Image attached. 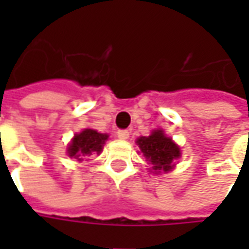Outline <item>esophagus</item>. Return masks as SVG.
<instances>
[{"label":"esophagus","mask_w":249,"mask_h":249,"mask_svg":"<svg viewBox=\"0 0 249 249\" xmlns=\"http://www.w3.org/2000/svg\"><path fill=\"white\" fill-rule=\"evenodd\" d=\"M117 137H119L120 140H128L129 139V132L126 129L117 130Z\"/></svg>","instance_id":"esophagus-1"}]
</instances>
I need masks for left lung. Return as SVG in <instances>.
Returning a JSON list of instances; mask_svg holds the SVG:
<instances>
[{
  "mask_svg": "<svg viewBox=\"0 0 249 249\" xmlns=\"http://www.w3.org/2000/svg\"><path fill=\"white\" fill-rule=\"evenodd\" d=\"M136 142L144 157L152 164L153 173L169 172L175 167L173 162L181 156L178 144L167 137L161 129H155L149 136H141Z\"/></svg>",
  "mask_w": 249,
  "mask_h": 249,
  "instance_id": "1",
  "label": "left lung"
}]
</instances>
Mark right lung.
<instances>
[{"instance_id":"obj_1","label":"right lung","mask_w":249,"mask_h":249,"mask_svg":"<svg viewBox=\"0 0 249 249\" xmlns=\"http://www.w3.org/2000/svg\"><path fill=\"white\" fill-rule=\"evenodd\" d=\"M109 136L107 133H98L94 129H84L80 133L74 135L71 144L68 145V156L82 161L87 156L93 153H101L105 141Z\"/></svg>"}]
</instances>
